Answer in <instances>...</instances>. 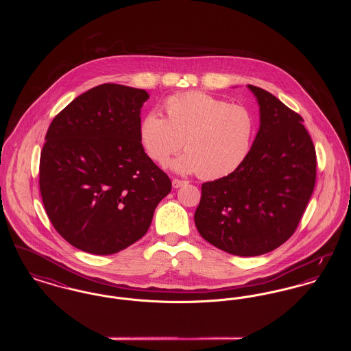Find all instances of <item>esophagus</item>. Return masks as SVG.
Returning a JSON list of instances; mask_svg holds the SVG:
<instances>
[{"mask_svg": "<svg viewBox=\"0 0 351 351\" xmlns=\"http://www.w3.org/2000/svg\"><path fill=\"white\" fill-rule=\"evenodd\" d=\"M184 184H186V182L180 180V179H173V180H172V186H173V188H180Z\"/></svg>", "mask_w": 351, "mask_h": 351, "instance_id": "34e87169", "label": "esophagus"}]
</instances>
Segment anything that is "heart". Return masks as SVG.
Returning a JSON list of instances; mask_svg holds the SVG:
<instances>
[{"label": "heart", "instance_id": "heart-1", "mask_svg": "<svg viewBox=\"0 0 351 351\" xmlns=\"http://www.w3.org/2000/svg\"><path fill=\"white\" fill-rule=\"evenodd\" d=\"M165 112L166 118L151 112L139 125V139L158 165L166 166L184 145L186 154L172 168L216 180L233 173L246 159L255 125L245 106L202 92H186L168 97Z\"/></svg>", "mask_w": 351, "mask_h": 351}]
</instances>
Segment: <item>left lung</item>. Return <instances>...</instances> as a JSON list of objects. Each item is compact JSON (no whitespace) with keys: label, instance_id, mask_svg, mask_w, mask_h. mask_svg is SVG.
Instances as JSON below:
<instances>
[{"label":"left lung","instance_id":"left-lung-1","mask_svg":"<svg viewBox=\"0 0 351 351\" xmlns=\"http://www.w3.org/2000/svg\"><path fill=\"white\" fill-rule=\"evenodd\" d=\"M261 126L243 163L201 186V237L239 256L278 249L295 233L316 184V150L302 118L267 90L247 85Z\"/></svg>","mask_w":351,"mask_h":351}]
</instances>
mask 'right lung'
<instances>
[{
    "label": "right lung",
    "instance_id": "right-lung-1",
    "mask_svg": "<svg viewBox=\"0 0 351 351\" xmlns=\"http://www.w3.org/2000/svg\"><path fill=\"white\" fill-rule=\"evenodd\" d=\"M149 93L119 84L86 90L52 119L39 186L51 223L79 250L110 255L147 233L171 180L143 150Z\"/></svg>",
    "mask_w": 351,
    "mask_h": 351
}]
</instances>
